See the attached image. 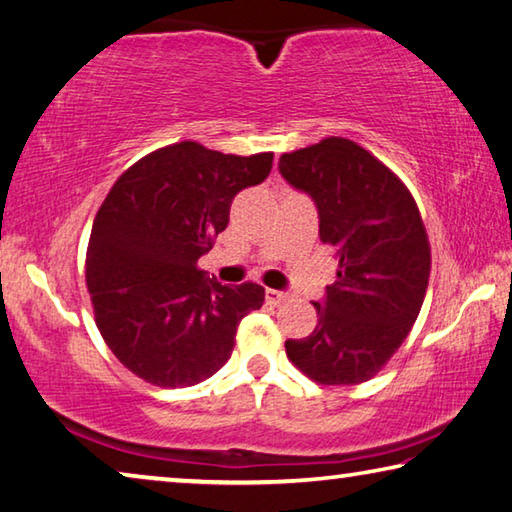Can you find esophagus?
<instances>
[{"mask_svg":"<svg viewBox=\"0 0 512 512\" xmlns=\"http://www.w3.org/2000/svg\"><path fill=\"white\" fill-rule=\"evenodd\" d=\"M265 297H267V301L274 303V306H279V303H283L285 299H288L290 294L283 292V290H265Z\"/></svg>","mask_w":512,"mask_h":512,"instance_id":"34e87169","label":"esophagus"}]
</instances>
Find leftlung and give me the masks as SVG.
Instances as JSON below:
<instances>
[{
  "instance_id": "obj_1",
  "label": "left lung",
  "mask_w": 512,
  "mask_h": 512,
  "mask_svg": "<svg viewBox=\"0 0 512 512\" xmlns=\"http://www.w3.org/2000/svg\"><path fill=\"white\" fill-rule=\"evenodd\" d=\"M279 173L312 197L319 238L339 261L337 281L315 301L317 328L285 351L315 382L371 380L425 301L432 256L418 206L382 161L342 137L281 155Z\"/></svg>"
}]
</instances>
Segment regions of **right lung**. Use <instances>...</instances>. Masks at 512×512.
<instances>
[{
	"instance_id": "add662e5",
	"label": "right lung",
	"mask_w": 512,
	"mask_h": 512,
	"mask_svg": "<svg viewBox=\"0 0 512 512\" xmlns=\"http://www.w3.org/2000/svg\"><path fill=\"white\" fill-rule=\"evenodd\" d=\"M272 152L222 155L195 141L150 152L116 179L89 236L96 326L125 369L157 387H193L231 357L256 283L222 285L197 261L227 229L233 197L272 170Z\"/></svg>"
}]
</instances>
